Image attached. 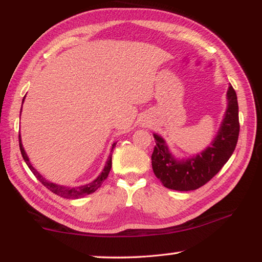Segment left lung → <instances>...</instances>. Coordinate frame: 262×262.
<instances>
[{
  "instance_id": "1",
  "label": "left lung",
  "mask_w": 262,
  "mask_h": 262,
  "mask_svg": "<svg viewBox=\"0 0 262 262\" xmlns=\"http://www.w3.org/2000/svg\"><path fill=\"white\" fill-rule=\"evenodd\" d=\"M227 99V111L214 141L193 157L177 159L163 137L154 134L156 145L151 155L152 170L166 188L181 192L200 188L219 173L231 157L239 135L238 101L232 85L228 89Z\"/></svg>"
}]
</instances>
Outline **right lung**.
Listing matches in <instances>:
<instances>
[{"mask_svg":"<svg viewBox=\"0 0 262 262\" xmlns=\"http://www.w3.org/2000/svg\"><path fill=\"white\" fill-rule=\"evenodd\" d=\"M24 99H25V97L23 98V103H24ZM20 113H21V110H20ZM18 137H19V149H20L21 156H23L26 165L29 166L30 170L32 171V173L35 176V178L40 181V183L43 186H45V187L50 189L51 192H53L56 195H59V196H61V198H64V199H79L82 196H85V195H89V194L96 192V190L100 187L101 184L104 183V180L107 178V176H108L110 171H111V167H112V151H113V149L115 147V144H117V143L112 144V149H111V154L108 156L107 162H106V164H105L104 170L101 171V173L98 177H97V178L94 181H91V183L85 184V185H82V186H75V187H69V186H63V185H59V184H55V183H51V181H48L47 179L43 178V177L32 166V164L30 163V159L28 157V155H26V152H25V150L23 148V144H21L20 134H19Z\"/></svg>","mask_w":262,"mask_h":262,"instance_id":"1","label":"right lung"}]
</instances>
